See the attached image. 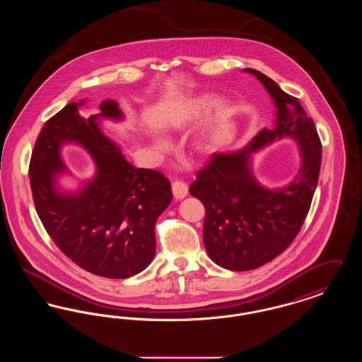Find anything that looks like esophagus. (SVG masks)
Wrapping results in <instances>:
<instances>
[{
    "mask_svg": "<svg viewBox=\"0 0 362 362\" xmlns=\"http://www.w3.org/2000/svg\"><path fill=\"white\" fill-rule=\"evenodd\" d=\"M173 197H175L176 199H183V198L187 197V194H189V187H187V185H186L185 182L176 180V182H173Z\"/></svg>",
    "mask_w": 362,
    "mask_h": 362,
    "instance_id": "34e87169",
    "label": "esophagus"
}]
</instances>
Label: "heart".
Returning <instances> with one entry per match:
<instances>
[{"instance_id": "obj_1", "label": "heart", "mask_w": 362, "mask_h": 362, "mask_svg": "<svg viewBox=\"0 0 362 362\" xmlns=\"http://www.w3.org/2000/svg\"><path fill=\"white\" fill-rule=\"evenodd\" d=\"M218 98L210 93H202L192 99H189L187 103L180 105L173 115V123L175 127H180L192 119L201 118L207 115L217 104ZM152 146L157 152H167L170 149V144L163 138H152ZM195 148L201 153H209L213 151V142L206 138H198L195 141Z\"/></svg>"}]
</instances>
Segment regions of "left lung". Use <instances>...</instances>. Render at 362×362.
<instances>
[{
	"instance_id": "obj_1",
	"label": "left lung",
	"mask_w": 362,
	"mask_h": 362,
	"mask_svg": "<svg viewBox=\"0 0 362 362\" xmlns=\"http://www.w3.org/2000/svg\"><path fill=\"white\" fill-rule=\"evenodd\" d=\"M244 71L255 76L272 96L274 127L263 129L238 151L214 153L189 186V194L206 209L204 244L209 258L233 272L258 269L289 247L308 214L322 163V144L303 105L259 70ZM282 137L298 142L300 170L288 185L269 189L256 180L252 157Z\"/></svg>"
}]
</instances>
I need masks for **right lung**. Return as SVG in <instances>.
<instances>
[{
    "label": "right lung",
    "instance_id": "obj_1",
    "mask_svg": "<svg viewBox=\"0 0 362 362\" xmlns=\"http://www.w3.org/2000/svg\"><path fill=\"white\" fill-rule=\"evenodd\" d=\"M86 99L69 103L46 122L35 142L30 182L37 216L58 248L95 276L122 279L145 270L155 258V225L170 206L168 179L136 168L100 129L123 121L119 104L103 100L100 112L78 114ZM66 143L81 146L95 163V175L77 190L57 183L70 174L60 155Z\"/></svg>",
    "mask_w": 362,
    "mask_h": 362
}]
</instances>
